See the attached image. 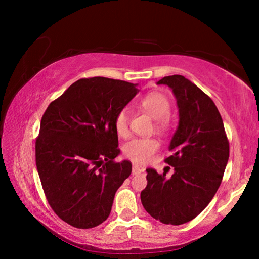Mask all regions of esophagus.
<instances>
[{
  "instance_id": "34e87169",
  "label": "esophagus",
  "mask_w": 259,
  "mask_h": 259,
  "mask_svg": "<svg viewBox=\"0 0 259 259\" xmlns=\"http://www.w3.org/2000/svg\"><path fill=\"white\" fill-rule=\"evenodd\" d=\"M144 172V169L142 166H138V165H134L133 166V175H139Z\"/></svg>"
}]
</instances>
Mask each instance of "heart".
I'll return each mask as SVG.
<instances>
[{"mask_svg": "<svg viewBox=\"0 0 259 259\" xmlns=\"http://www.w3.org/2000/svg\"><path fill=\"white\" fill-rule=\"evenodd\" d=\"M140 107L155 119L157 130L164 131L168 128V115L170 114V103L168 98L161 93H150L139 100ZM115 130L121 137L129 134V111L122 108L115 117ZM159 148V143L154 138H134L124 144L123 153L135 163L145 164Z\"/></svg>", "mask_w": 259, "mask_h": 259, "instance_id": "obj_1", "label": "heart"}]
</instances>
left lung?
<instances>
[{"label": "left lung", "mask_w": 259, "mask_h": 259, "mask_svg": "<svg viewBox=\"0 0 259 259\" xmlns=\"http://www.w3.org/2000/svg\"><path fill=\"white\" fill-rule=\"evenodd\" d=\"M157 84L172 90L178 126L165 162L171 177L148 168L147 186L140 193L143 207L166 225H182L203 211L216 194L230 156L224 123L216 105L194 83L182 75L164 76Z\"/></svg>", "instance_id": "left-lung-1"}]
</instances>
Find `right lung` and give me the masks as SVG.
Listing matches in <instances>:
<instances>
[{"label": "right lung", "instance_id": "obj_1", "mask_svg": "<svg viewBox=\"0 0 259 259\" xmlns=\"http://www.w3.org/2000/svg\"><path fill=\"white\" fill-rule=\"evenodd\" d=\"M136 87L81 78L43 114L37 172L50 207L69 225L91 229L106 221L117 188L130 176V161H114L120 154L115 117L138 94Z\"/></svg>", "mask_w": 259, "mask_h": 259}]
</instances>
